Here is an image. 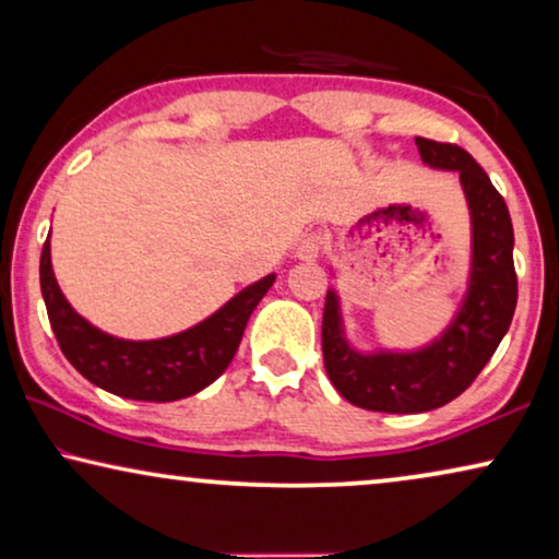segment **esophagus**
I'll return each instance as SVG.
<instances>
[{"label": "esophagus", "mask_w": 559, "mask_h": 559, "mask_svg": "<svg viewBox=\"0 0 559 559\" xmlns=\"http://www.w3.org/2000/svg\"><path fill=\"white\" fill-rule=\"evenodd\" d=\"M320 251H323V236L305 234L302 239L297 241L295 254H297V259H302V262H312V259L320 257Z\"/></svg>", "instance_id": "esophagus-1"}]
</instances>
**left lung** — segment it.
Here are the masks:
<instances>
[{"instance_id":"1","label":"left lung","mask_w":559,"mask_h":559,"mask_svg":"<svg viewBox=\"0 0 559 559\" xmlns=\"http://www.w3.org/2000/svg\"><path fill=\"white\" fill-rule=\"evenodd\" d=\"M419 157L461 175L473 221L468 295L440 341L415 354L364 356L343 341L335 293L325 295L323 361L343 400L361 409L415 415L453 402L491 361L516 310L514 228L499 190L457 144L415 136Z\"/></svg>"}]
</instances>
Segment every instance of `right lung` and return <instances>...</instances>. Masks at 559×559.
Wrapping results in <instances>:
<instances>
[{
	"mask_svg": "<svg viewBox=\"0 0 559 559\" xmlns=\"http://www.w3.org/2000/svg\"><path fill=\"white\" fill-rule=\"evenodd\" d=\"M274 274L241 289L209 320L159 341H121L83 320L60 293L50 266V241L43 243L40 287L63 356L91 384L136 402H175L216 381L239 350L243 328Z\"/></svg>",
	"mask_w": 559,
	"mask_h": 559,
	"instance_id": "obj_1",
	"label": "right lung"
}]
</instances>
